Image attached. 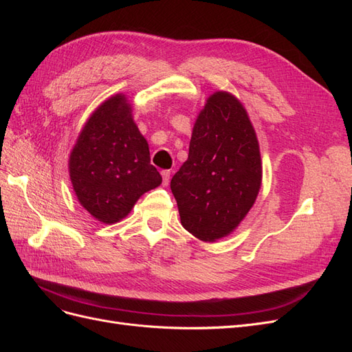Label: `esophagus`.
I'll return each instance as SVG.
<instances>
[{
    "label": "esophagus",
    "mask_w": 352,
    "mask_h": 352,
    "mask_svg": "<svg viewBox=\"0 0 352 352\" xmlns=\"http://www.w3.org/2000/svg\"><path fill=\"white\" fill-rule=\"evenodd\" d=\"M162 176H163V186H167L170 182V170H163Z\"/></svg>",
    "instance_id": "esophagus-1"
}]
</instances>
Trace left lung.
Masks as SVG:
<instances>
[{"label": "left lung", "mask_w": 352, "mask_h": 352, "mask_svg": "<svg viewBox=\"0 0 352 352\" xmlns=\"http://www.w3.org/2000/svg\"><path fill=\"white\" fill-rule=\"evenodd\" d=\"M263 164L250 116L235 95L216 91L197 116L188 160L172 177L180 223L216 242L247 217L260 192Z\"/></svg>", "instance_id": "obj_1"}]
</instances>
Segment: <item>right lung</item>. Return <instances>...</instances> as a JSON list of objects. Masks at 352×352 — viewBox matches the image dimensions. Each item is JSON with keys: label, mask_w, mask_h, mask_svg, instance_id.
I'll use <instances>...</instances> for the list:
<instances>
[{"label": "right lung", "mask_w": 352, "mask_h": 352, "mask_svg": "<svg viewBox=\"0 0 352 352\" xmlns=\"http://www.w3.org/2000/svg\"><path fill=\"white\" fill-rule=\"evenodd\" d=\"M69 175L79 204L104 225L124 219L145 192L162 185L124 94L101 102L83 124Z\"/></svg>", "instance_id": "add662e5"}]
</instances>
